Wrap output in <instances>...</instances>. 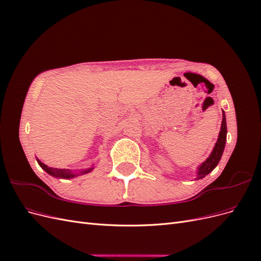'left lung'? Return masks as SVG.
<instances>
[{
  "mask_svg": "<svg viewBox=\"0 0 261 261\" xmlns=\"http://www.w3.org/2000/svg\"><path fill=\"white\" fill-rule=\"evenodd\" d=\"M226 120H225V113L222 110V124H221V129L218 136V140L213 147L210 155L207 158L206 161H203L198 168H197V175L195 179L203 178L206 175H208L210 172L215 170V168L218 165L219 161L221 160V156L223 154V150L225 147L226 141Z\"/></svg>",
  "mask_w": 261,
  "mask_h": 261,
  "instance_id": "8db88e82",
  "label": "left lung"
}]
</instances>
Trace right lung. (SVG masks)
Returning <instances> with one entry per match:
<instances>
[{
  "instance_id": "add662e5",
  "label": "right lung",
  "mask_w": 261,
  "mask_h": 261,
  "mask_svg": "<svg viewBox=\"0 0 261 261\" xmlns=\"http://www.w3.org/2000/svg\"><path fill=\"white\" fill-rule=\"evenodd\" d=\"M37 162L39 163V165L48 173V174L54 176V177H58V178H73L76 177L78 175H83V174H87V173H89L93 170V167L89 168V169H86V170H81V171H72V170H68V169H54V168H50L48 165H45L44 163H42L40 160L37 159Z\"/></svg>"
}]
</instances>
